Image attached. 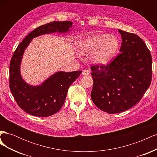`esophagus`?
Masks as SVG:
<instances>
[{
  "instance_id": "1",
  "label": "esophagus",
  "mask_w": 157,
  "mask_h": 157,
  "mask_svg": "<svg viewBox=\"0 0 157 157\" xmlns=\"http://www.w3.org/2000/svg\"><path fill=\"white\" fill-rule=\"evenodd\" d=\"M82 73L83 75H89L90 73V70H88V69H84L82 71Z\"/></svg>"
}]
</instances>
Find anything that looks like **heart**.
Wrapping results in <instances>:
<instances>
[{
    "mask_svg": "<svg viewBox=\"0 0 157 157\" xmlns=\"http://www.w3.org/2000/svg\"><path fill=\"white\" fill-rule=\"evenodd\" d=\"M119 48L117 38L111 34H94L80 40L78 52L90 54V59L97 65H105L114 58Z\"/></svg>",
    "mask_w": 157,
    "mask_h": 157,
    "instance_id": "1",
    "label": "heart"
}]
</instances>
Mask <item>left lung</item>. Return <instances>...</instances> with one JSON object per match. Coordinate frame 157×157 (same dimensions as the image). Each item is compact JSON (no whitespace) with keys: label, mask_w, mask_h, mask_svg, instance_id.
Returning a JSON list of instances; mask_svg holds the SVG:
<instances>
[{"label":"left lung","mask_w":157,"mask_h":157,"mask_svg":"<svg viewBox=\"0 0 157 157\" xmlns=\"http://www.w3.org/2000/svg\"><path fill=\"white\" fill-rule=\"evenodd\" d=\"M118 31L121 54L107 65L91 67L92 100L110 114L125 111L139 102L152 78V58L144 40L134 33Z\"/></svg>","instance_id":"8db88e82"}]
</instances>
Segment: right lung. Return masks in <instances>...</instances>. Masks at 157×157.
<instances>
[{
	"label": "right lung",
	"instance_id": "add662e5",
	"mask_svg": "<svg viewBox=\"0 0 157 157\" xmlns=\"http://www.w3.org/2000/svg\"><path fill=\"white\" fill-rule=\"evenodd\" d=\"M73 22L53 21L31 31L18 45L10 61V89L17 105L31 115L47 117L58 112L65 102L68 89L82 71H58L39 85H31L21 75V64L25 49L35 37L60 33L66 34L72 29Z\"/></svg>",
	"mask_w": 157,
	"mask_h": 157
}]
</instances>
